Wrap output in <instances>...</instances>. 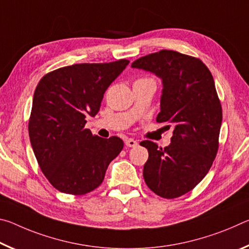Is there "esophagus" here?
Here are the masks:
<instances>
[{
  "instance_id": "esophagus-1",
  "label": "esophagus",
  "mask_w": 249,
  "mask_h": 249,
  "mask_svg": "<svg viewBox=\"0 0 249 249\" xmlns=\"http://www.w3.org/2000/svg\"><path fill=\"white\" fill-rule=\"evenodd\" d=\"M125 145L127 147H137L138 146V142L133 140V138H128V140L125 141Z\"/></svg>"
}]
</instances>
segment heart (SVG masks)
<instances>
[{
  "label": "heart",
  "instance_id": "obj_1",
  "mask_svg": "<svg viewBox=\"0 0 249 249\" xmlns=\"http://www.w3.org/2000/svg\"><path fill=\"white\" fill-rule=\"evenodd\" d=\"M142 80H144V79H142Z\"/></svg>",
  "mask_w": 249,
  "mask_h": 249
}]
</instances>
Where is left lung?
<instances>
[{
    "label": "left lung",
    "mask_w": 249,
    "mask_h": 249,
    "mask_svg": "<svg viewBox=\"0 0 249 249\" xmlns=\"http://www.w3.org/2000/svg\"><path fill=\"white\" fill-rule=\"evenodd\" d=\"M132 68L161 80L158 123L174 125L165 148L150 141L142 176L156 195L174 199L191 191L208 174L218 148L222 107L210 70L200 59L160 50L137 59ZM169 126V125H168Z\"/></svg>",
    "instance_id": "8db88e82"
}]
</instances>
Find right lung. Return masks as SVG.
Instances as JSON below:
<instances>
[{"mask_svg":"<svg viewBox=\"0 0 249 249\" xmlns=\"http://www.w3.org/2000/svg\"><path fill=\"white\" fill-rule=\"evenodd\" d=\"M129 64H77L49 72L33 98L29 140L43 174L54 188L81 196L103 182L109 162L123 149L121 138L93 136L84 128L103 95Z\"/></svg>","mask_w":249,"mask_h":249,"instance_id":"1","label":"right lung"}]
</instances>
